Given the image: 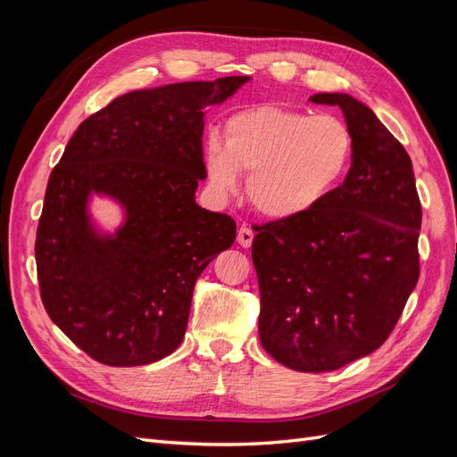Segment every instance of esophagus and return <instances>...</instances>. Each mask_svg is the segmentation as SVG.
<instances>
[{
    "label": "esophagus",
    "mask_w": 457,
    "mask_h": 457,
    "mask_svg": "<svg viewBox=\"0 0 457 457\" xmlns=\"http://www.w3.org/2000/svg\"><path fill=\"white\" fill-rule=\"evenodd\" d=\"M253 237H255V234H253V230L250 227H240L237 240H238V244L242 247H250L253 244Z\"/></svg>",
    "instance_id": "esophagus-1"
}]
</instances>
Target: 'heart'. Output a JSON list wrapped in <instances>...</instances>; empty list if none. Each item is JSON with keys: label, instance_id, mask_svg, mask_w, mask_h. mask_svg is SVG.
<instances>
[{"label": "heart", "instance_id": "1", "mask_svg": "<svg viewBox=\"0 0 457 457\" xmlns=\"http://www.w3.org/2000/svg\"><path fill=\"white\" fill-rule=\"evenodd\" d=\"M225 145L205 143V171L220 195H234L240 173L247 198L269 219L287 220L320 205L347 177L354 135L341 118L282 106H253L228 118Z\"/></svg>", "mask_w": 457, "mask_h": 457}]
</instances>
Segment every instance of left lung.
Masks as SVG:
<instances>
[{"mask_svg":"<svg viewBox=\"0 0 457 457\" xmlns=\"http://www.w3.org/2000/svg\"><path fill=\"white\" fill-rule=\"evenodd\" d=\"M311 101L343 110L353 165L309 213L261 225L252 259L262 349L286 368L320 373L391 336L420 278L421 202L408 152L366 104L345 93Z\"/></svg>","mask_w":457,"mask_h":457,"instance_id":"8db88e82","label":"left lung"}]
</instances>
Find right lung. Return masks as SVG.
<instances>
[{
	"mask_svg": "<svg viewBox=\"0 0 457 457\" xmlns=\"http://www.w3.org/2000/svg\"><path fill=\"white\" fill-rule=\"evenodd\" d=\"M247 79L121 95L79 123L51 171L36 232L39 294L93 361L145 366L181 345L198 276L237 238L232 217L195 200L205 179L204 108ZM91 194L127 210L112 237L90 225Z\"/></svg>",
	"mask_w": 457,
	"mask_h": 457,
	"instance_id": "right-lung-1",
	"label": "right lung"
}]
</instances>
